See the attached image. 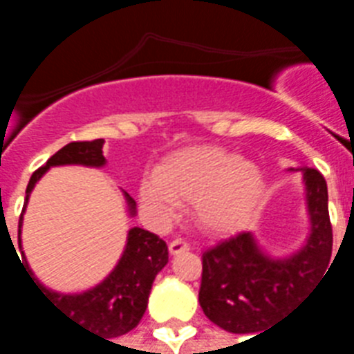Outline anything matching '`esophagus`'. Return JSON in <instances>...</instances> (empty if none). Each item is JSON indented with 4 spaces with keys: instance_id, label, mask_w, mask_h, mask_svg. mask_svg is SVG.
<instances>
[{
    "instance_id": "obj_1",
    "label": "esophagus",
    "mask_w": 354,
    "mask_h": 354,
    "mask_svg": "<svg viewBox=\"0 0 354 354\" xmlns=\"http://www.w3.org/2000/svg\"><path fill=\"white\" fill-rule=\"evenodd\" d=\"M189 250V245L185 243V241H182V239H174L172 243L169 245V252L172 254V256H176V254H182V252H187Z\"/></svg>"
}]
</instances>
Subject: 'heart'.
I'll list each match as a JSON object with an SVG mask.
<instances>
[{
  "instance_id": "1",
  "label": "heart",
  "mask_w": 354,
  "mask_h": 354,
  "mask_svg": "<svg viewBox=\"0 0 354 354\" xmlns=\"http://www.w3.org/2000/svg\"><path fill=\"white\" fill-rule=\"evenodd\" d=\"M266 189L261 169L218 146L172 151L140 184L138 197L155 222L169 223L192 203L195 225L208 235H231L250 222Z\"/></svg>"
}]
</instances>
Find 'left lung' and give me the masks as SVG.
<instances>
[{
  "label": "left lung",
  "instance_id": "left-lung-1",
  "mask_svg": "<svg viewBox=\"0 0 354 354\" xmlns=\"http://www.w3.org/2000/svg\"><path fill=\"white\" fill-rule=\"evenodd\" d=\"M288 170L301 172L309 218V233L294 252L273 256L252 231H245L203 254L199 304L216 326L231 334H263L330 263L326 180L309 167Z\"/></svg>",
  "mask_w": 354,
  "mask_h": 354
}]
</instances>
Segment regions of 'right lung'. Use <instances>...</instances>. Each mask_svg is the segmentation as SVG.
I'll list each match as a JSON object with an SVG mask.
<instances>
[{"instance_id":"obj_1","label":"right lung","mask_w":354,"mask_h":354,"mask_svg":"<svg viewBox=\"0 0 354 354\" xmlns=\"http://www.w3.org/2000/svg\"><path fill=\"white\" fill-rule=\"evenodd\" d=\"M104 140H93V142H72L50 157L49 161L37 169L30 178L26 187V199L19 222V246L20 233H22V218L26 212L28 201L34 192L35 184L43 178V174L53 167H66V165H80L88 169H102L106 167V157L102 153ZM127 212L131 218L136 216V203L131 195L123 192ZM19 256V254H17ZM169 261V248L167 243L153 233L142 230V227H131L127 233L123 254L109 271V274L93 288L77 294H66L57 290L47 288L34 271L28 266V260L22 252V263L28 267V274L34 282V286L39 290L47 301L58 311L64 313L68 319L77 322L80 326L88 330L94 335L104 337H119V335L131 332L132 328L138 326V322L144 317L147 307V297L151 292L155 277ZM113 343V342H111Z\"/></svg>"}]
</instances>
